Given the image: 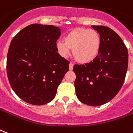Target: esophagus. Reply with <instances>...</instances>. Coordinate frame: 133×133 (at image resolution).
<instances>
[{
  "mask_svg": "<svg viewBox=\"0 0 133 133\" xmlns=\"http://www.w3.org/2000/svg\"><path fill=\"white\" fill-rule=\"evenodd\" d=\"M69 69L70 70H72L73 69V65L72 63L69 64Z\"/></svg>",
  "mask_w": 133,
  "mask_h": 133,
  "instance_id": "1",
  "label": "esophagus"
}]
</instances>
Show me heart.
<instances>
[{
  "instance_id": "heart-1",
  "label": "heart",
  "mask_w": 133,
  "mask_h": 133,
  "mask_svg": "<svg viewBox=\"0 0 133 133\" xmlns=\"http://www.w3.org/2000/svg\"><path fill=\"white\" fill-rule=\"evenodd\" d=\"M102 39L94 29L78 28L67 34L64 41L56 42V50L61 57H67L72 49L73 57L80 63H89L98 56Z\"/></svg>"
}]
</instances>
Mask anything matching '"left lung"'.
I'll return each mask as SVG.
<instances>
[{
	"instance_id": "left-lung-1",
	"label": "left lung",
	"mask_w": 133,
	"mask_h": 133,
	"mask_svg": "<svg viewBox=\"0 0 133 133\" xmlns=\"http://www.w3.org/2000/svg\"><path fill=\"white\" fill-rule=\"evenodd\" d=\"M102 39L98 56L85 65H75L76 93L81 102L96 107L111 101L119 91L128 65L127 47L118 34L104 26H91Z\"/></svg>"
}]
</instances>
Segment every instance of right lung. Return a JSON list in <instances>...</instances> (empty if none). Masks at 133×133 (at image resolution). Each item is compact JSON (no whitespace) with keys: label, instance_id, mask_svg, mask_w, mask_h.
<instances>
[{"label":"right lung","instance_id":"right-lung-1","mask_svg":"<svg viewBox=\"0 0 133 133\" xmlns=\"http://www.w3.org/2000/svg\"><path fill=\"white\" fill-rule=\"evenodd\" d=\"M59 27L33 24L12 39L7 55L11 86L23 101L43 105L55 97L58 86L69 70V62L57 53Z\"/></svg>","mask_w":133,"mask_h":133}]
</instances>
